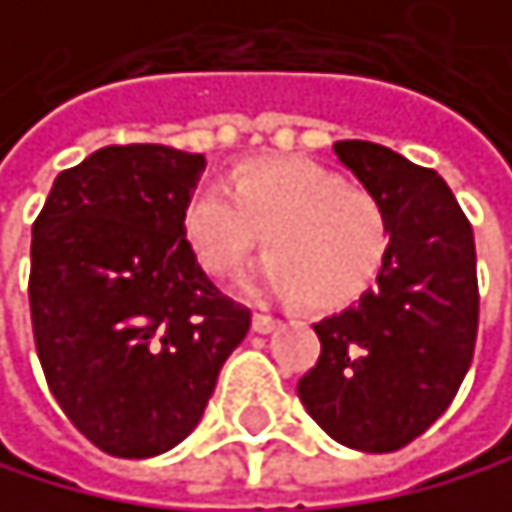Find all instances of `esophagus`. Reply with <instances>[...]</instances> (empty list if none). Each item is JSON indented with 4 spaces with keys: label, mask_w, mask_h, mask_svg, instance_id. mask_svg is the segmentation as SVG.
<instances>
[{
    "label": "esophagus",
    "mask_w": 512,
    "mask_h": 512,
    "mask_svg": "<svg viewBox=\"0 0 512 512\" xmlns=\"http://www.w3.org/2000/svg\"><path fill=\"white\" fill-rule=\"evenodd\" d=\"M275 325H278V319L269 316V312H256V316H253V331H259V334H269Z\"/></svg>",
    "instance_id": "1"
}]
</instances>
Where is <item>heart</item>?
<instances>
[{
	"label": "heart",
	"instance_id": "heart-1",
	"mask_svg": "<svg viewBox=\"0 0 512 512\" xmlns=\"http://www.w3.org/2000/svg\"><path fill=\"white\" fill-rule=\"evenodd\" d=\"M184 240L209 275H231L265 237L253 284L312 309H341L375 284L391 253L388 212L363 187L312 159H253L228 184L196 187Z\"/></svg>",
	"mask_w": 512,
	"mask_h": 512
}]
</instances>
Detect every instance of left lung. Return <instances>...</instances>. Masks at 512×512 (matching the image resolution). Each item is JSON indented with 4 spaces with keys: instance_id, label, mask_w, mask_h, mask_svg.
I'll return each instance as SVG.
<instances>
[{
    "instance_id": "left-lung-1",
    "label": "left lung",
    "mask_w": 512,
    "mask_h": 512,
    "mask_svg": "<svg viewBox=\"0 0 512 512\" xmlns=\"http://www.w3.org/2000/svg\"><path fill=\"white\" fill-rule=\"evenodd\" d=\"M391 222V253L359 303L316 322L322 353L297 385L344 447L391 454L457 397L479 334L475 240L435 168L369 140L334 143Z\"/></svg>"
}]
</instances>
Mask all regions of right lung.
<instances>
[{"mask_svg": "<svg viewBox=\"0 0 512 512\" xmlns=\"http://www.w3.org/2000/svg\"><path fill=\"white\" fill-rule=\"evenodd\" d=\"M206 159L127 143L55 178L30 240V322L46 385L112 457L181 444L215 391L250 309L200 269L181 212Z\"/></svg>", "mask_w": 512, "mask_h": 512, "instance_id": "1", "label": "right lung"}]
</instances>
